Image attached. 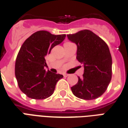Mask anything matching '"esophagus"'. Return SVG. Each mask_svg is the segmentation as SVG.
I'll return each instance as SVG.
<instances>
[{
	"mask_svg": "<svg viewBox=\"0 0 128 128\" xmlns=\"http://www.w3.org/2000/svg\"><path fill=\"white\" fill-rule=\"evenodd\" d=\"M63 76H64V77H68L69 75H68V74H66V73H64V74H63Z\"/></svg>",
	"mask_w": 128,
	"mask_h": 128,
	"instance_id": "34e87169",
	"label": "esophagus"
}]
</instances>
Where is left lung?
Masks as SVG:
<instances>
[{"mask_svg": "<svg viewBox=\"0 0 128 128\" xmlns=\"http://www.w3.org/2000/svg\"><path fill=\"white\" fill-rule=\"evenodd\" d=\"M77 46L76 59L84 64L83 78L78 77L76 85L71 87L73 95L83 100L100 97L108 89L112 79V60L106 43L88 30L67 34Z\"/></svg>", "mask_w": 128, "mask_h": 128, "instance_id": "obj_1", "label": "left lung"}]
</instances>
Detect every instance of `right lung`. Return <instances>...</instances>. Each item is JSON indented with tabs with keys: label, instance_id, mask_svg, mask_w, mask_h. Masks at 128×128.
<instances>
[{
	"label": "right lung",
	"instance_id": "1",
	"mask_svg": "<svg viewBox=\"0 0 128 128\" xmlns=\"http://www.w3.org/2000/svg\"><path fill=\"white\" fill-rule=\"evenodd\" d=\"M66 34H52L41 30L32 34L20 47L15 63V76L20 91L30 98L42 100L54 93L61 74L46 71V55L61 44Z\"/></svg>",
	"mask_w": 128,
	"mask_h": 128
}]
</instances>
